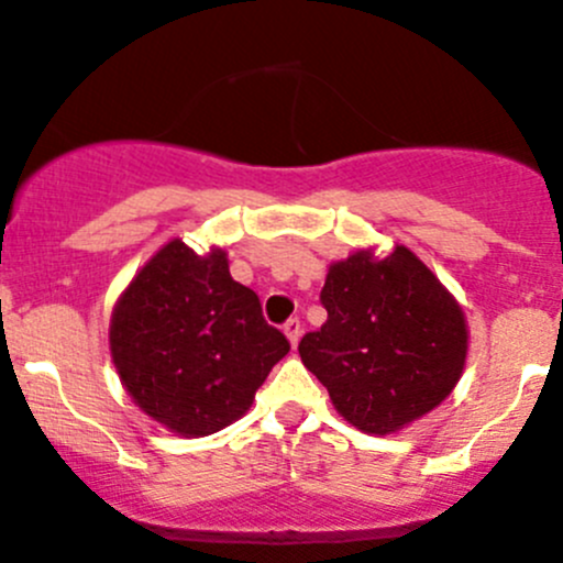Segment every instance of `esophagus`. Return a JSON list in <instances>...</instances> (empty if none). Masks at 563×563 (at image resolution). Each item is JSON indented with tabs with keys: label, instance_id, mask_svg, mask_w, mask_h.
I'll list each match as a JSON object with an SVG mask.
<instances>
[{
	"label": "esophagus",
	"instance_id": "obj_1",
	"mask_svg": "<svg viewBox=\"0 0 563 563\" xmlns=\"http://www.w3.org/2000/svg\"><path fill=\"white\" fill-rule=\"evenodd\" d=\"M283 331H286L288 342H291V345L297 347L299 345V336H301V321H299V318H288V321L283 323Z\"/></svg>",
	"mask_w": 563,
	"mask_h": 563
}]
</instances>
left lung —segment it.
Here are the masks:
<instances>
[{
  "label": "left lung",
  "mask_w": 563,
  "mask_h": 563,
  "mask_svg": "<svg viewBox=\"0 0 563 563\" xmlns=\"http://www.w3.org/2000/svg\"><path fill=\"white\" fill-rule=\"evenodd\" d=\"M321 305L327 323L301 336L299 356L361 431L401 429L459 383L464 312L407 247L396 245L380 262L358 251L331 264Z\"/></svg>",
  "instance_id": "8db88e82"
}]
</instances>
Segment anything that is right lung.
<instances>
[{
  "mask_svg": "<svg viewBox=\"0 0 563 563\" xmlns=\"http://www.w3.org/2000/svg\"><path fill=\"white\" fill-rule=\"evenodd\" d=\"M110 351L147 416L205 437L251 407L291 342L264 321L256 291L229 275L227 253L197 256L173 240L118 299Z\"/></svg>",
  "mask_w": 563,
  "mask_h": 563,
  "instance_id": "1",
  "label": "right lung"
}]
</instances>
